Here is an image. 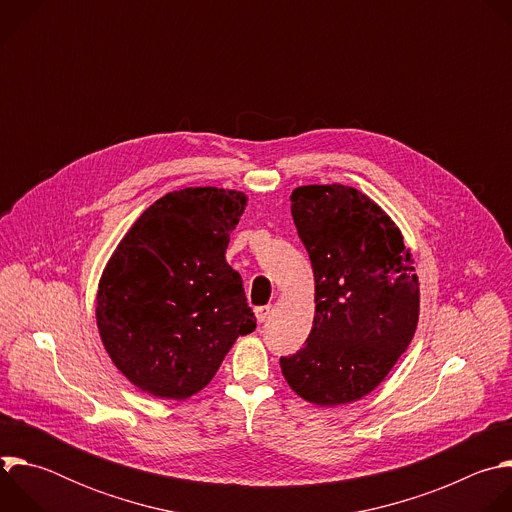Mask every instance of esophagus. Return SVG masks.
<instances>
[{
  "instance_id": "obj_1",
  "label": "esophagus",
  "mask_w": 512,
  "mask_h": 512,
  "mask_svg": "<svg viewBox=\"0 0 512 512\" xmlns=\"http://www.w3.org/2000/svg\"><path fill=\"white\" fill-rule=\"evenodd\" d=\"M271 312H273V308H271V306H259V308H255L257 322H259V324L267 322V320H269V316H271Z\"/></svg>"
}]
</instances>
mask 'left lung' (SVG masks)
<instances>
[{
    "label": "left lung",
    "instance_id": "8db88e82",
    "mask_svg": "<svg viewBox=\"0 0 512 512\" xmlns=\"http://www.w3.org/2000/svg\"><path fill=\"white\" fill-rule=\"evenodd\" d=\"M291 216L312 261L316 316L304 348L279 358L281 373L310 403H350L387 377L415 334L413 259L391 218L354 188H296Z\"/></svg>",
    "mask_w": 512,
    "mask_h": 512
}]
</instances>
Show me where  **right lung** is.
<instances>
[{"mask_svg":"<svg viewBox=\"0 0 512 512\" xmlns=\"http://www.w3.org/2000/svg\"><path fill=\"white\" fill-rule=\"evenodd\" d=\"M247 196L184 188L145 210L107 263L97 324L115 367L141 391L186 399L255 330L241 275L227 263Z\"/></svg>","mask_w":512,"mask_h":512,"instance_id":"add662e5","label":"right lung"}]
</instances>
